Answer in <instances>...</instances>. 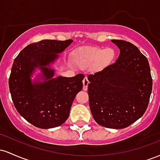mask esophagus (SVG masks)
Here are the masks:
<instances>
[{"label": "esophagus", "mask_w": 160, "mask_h": 160, "mask_svg": "<svg viewBox=\"0 0 160 160\" xmlns=\"http://www.w3.org/2000/svg\"><path fill=\"white\" fill-rule=\"evenodd\" d=\"M89 80H88V78L86 77V78H84V80H83V90L84 91L87 90L88 84H89Z\"/></svg>", "instance_id": "34e87169"}]
</instances>
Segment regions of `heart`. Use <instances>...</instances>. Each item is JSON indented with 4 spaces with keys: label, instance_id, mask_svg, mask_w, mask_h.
Here are the masks:
<instances>
[{
    "label": "heart",
    "instance_id": "1",
    "mask_svg": "<svg viewBox=\"0 0 160 160\" xmlns=\"http://www.w3.org/2000/svg\"><path fill=\"white\" fill-rule=\"evenodd\" d=\"M116 51L112 47H92L82 48L77 52L76 61L82 66L91 65L97 62V65L102 68L107 66L114 60Z\"/></svg>",
    "mask_w": 160,
    "mask_h": 160
}]
</instances>
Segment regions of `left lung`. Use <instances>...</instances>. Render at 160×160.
Masks as SVG:
<instances>
[{"label":"left lung","instance_id":"left-lung-1","mask_svg":"<svg viewBox=\"0 0 160 160\" xmlns=\"http://www.w3.org/2000/svg\"><path fill=\"white\" fill-rule=\"evenodd\" d=\"M120 49L115 63L88 76L89 108L100 126L124 128L142 117L152 92L148 58L126 40H111Z\"/></svg>","mask_w":160,"mask_h":160}]
</instances>
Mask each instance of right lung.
Listing matches in <instances>:
<instances>
[{"label": "right lung", "instance_id": "right-lung-1", "mask_svg": "<svg viewBox=\"0 0 160 160\" xmlns=\"http://www.w3.org/2000/svg\"><path fill=\"white\" fill-rule=\"evenodd\" d=\"M72 42L40 40L28 45L14 60L9 79L12 100L19 114L36 127L51 128L63 124L75 96L82 90L83 74L53 78L55 71L50 68L58 53ZM36 68L42 74L32 83L30 78Z\"/></svg>", "mask_w": 160, "mask_h": 160}]
</instances>
